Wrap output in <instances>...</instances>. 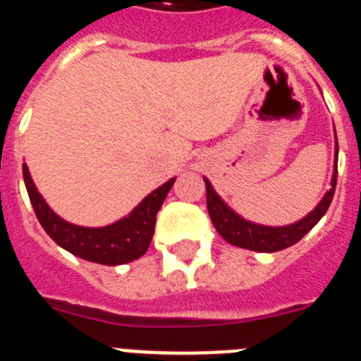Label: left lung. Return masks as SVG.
Returning <instances> with one entry per match:
<instances>
[{"mask_svg":"<svg viewBox=\"0 0 361 361\" xmlns=\"http://www.w3.org/2000/svg\"><path fill=\"white\" fill-rule=\"evenodd\" d=\"M336 137V133H334ZM336 178H338V140L334 145V167H332V178H331V189L324 194V198L319 200L318 205L312 209L309 214L303 216L302 219H298L290 225H283V227H271V225H262L249 221L243 216L233 211L227 203L221 200L218 192L214 190L212 183L207 178V209H209V216H211L212 224H214L216 231L219 236L228 241L231 245L241 247V249L256 250V252H278L287 247L294 245L302 240L319 219L324 218L327 212L329 205L334 196V189H336Z\"/></svg>","mask_w":361,"mask_h":361,"instance_id":"left-lung-1","label":"left lung"}]
</instances>
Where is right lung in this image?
<instances>
[{
	"label": "right lung",
	"mask_w": 361,
	"mask_h": 361,
	"mask_svg": "<svg viewBox=\"0 0 361 361\" xmlns=\"http://www.w3.org/2000/svg\"><path fill=\"white\" fill-rule=\"evenodd\" d=\"M23 180L39 224L59 247L87 262L102 263V265H123L142 258L147 252L154 234L156 214L161 209L176 178H171L159 185L158 189L147 194L127 216L105 227L74 225L56 214L37 190L27 163H23Z\"/></svg>",
	"instance_id": "obj_1"
}]
</instances>
